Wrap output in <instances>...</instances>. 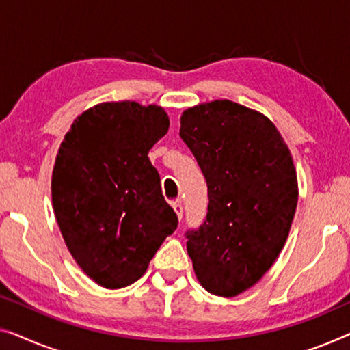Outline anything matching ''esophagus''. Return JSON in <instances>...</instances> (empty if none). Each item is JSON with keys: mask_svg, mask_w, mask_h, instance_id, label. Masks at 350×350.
Wrapping results in <instances>:
<instances>
[{"mask_svg": "<svg viewBox=\"0 0 350 350\" xmlns=\"http://www.w3.org/2000/svg\"><path fill=\"white\" fill-rule=\"evenodd\" d=\"M173 208H174L177 218H179V220H180L182 215H184V207H182L180 201H174V202H173Z\"/></svg>", "mask_w": 350, "mask_h": 350, "instance_id": "1", "label": "esophagus"}]
</instances>
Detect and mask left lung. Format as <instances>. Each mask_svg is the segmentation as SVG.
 <instances>
[{"instance_id":"1","label":"left lung","mask_w":350,"mask_h":350,"mask_svg":"<svg viewBox=\"0 0 350 350\" xmlns=\"http://www.w3.org/2000/svg\"><path fill=\"white\" fill-rule=\"evenodd\" d=\"M180 138L207 182V217L187 232L200 284L236 297L272 267L288 241L299 200L291 150L262 113L231 100L187 108Z\"/></svg>"}]
</instances>
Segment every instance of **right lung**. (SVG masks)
I'll list each match as a JSON object with an SVG mask.
<instances>
[{"mask_svg": "<svg viewBox=\"0 0 350 350\" xmlns=\"http://www.w3.org/2000/svg\"><path fill=\"white\" fill-rule=\"evenodd\" d=\"M168 127L159 105L103 102L77 116L59 146L51 174L56 221L72 258L102 288L142 278L177 228L148 157Z\"/></svg>", "mask_w": 350, "mask_h": 350, "instance_id": "right-lung-1", "label": "right lung"}]
</instances>
